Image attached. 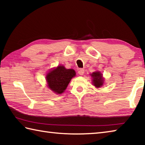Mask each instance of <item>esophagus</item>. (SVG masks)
Instances as JSON below:
<instances>
[{"instance_id": "1", "label": "esophagus", "mask_w": 145, "mask_h": 145, "mask_svg": "<svg viewBox=\"0 0 145 145\" xmlns=\"http://www.w3.org/2000/svg\"><path fill=\"white\" fill-rule=\"evenodd\" d=\"M78 73L80 75H83V74H84V69H83V68H81V69H80L79 70H78Z\"/></svg>"}]
</instances>
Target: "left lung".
Wrapping results in <instances>:
<instances>
[{"label":"left lung","mask_w":145,"mask_h":145,"mask_svg":"<svg viewBox=\"0 0 145 145\" xmlns=\"http://www.w3.org/2000/svg\"><path fill=\"white\" fill-rule=\"evenodd\" d=\"M91 75L93 77V85L97 88L101 87L103 85V77L102 73L99 72H93Z\"/></svg>","instance_id":"8db88e82"}]
</instances>
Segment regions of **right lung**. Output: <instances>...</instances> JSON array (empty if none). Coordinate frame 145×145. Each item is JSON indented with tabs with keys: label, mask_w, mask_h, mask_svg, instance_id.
Returning a JSON list of instances; mask_svg holds the SVG:
<instances>
[{
	"label": "right lung",
	"mask_w": 145,
	"mask_h": 145,
	"mask_svg": "<svg viewBox=\"0 0 145 145\" xmlns=\"http://www.w3.org/2000/svg\"><path fill=\"white\" fill-rule=\"evenodd\" d=\"M75 76L74 70L66 69L63 66H58L47 73L46 78L48 88L57 94H61L67 89L70 80Z\"/></svg>",
	"instance_id": "1"
}]
</instances>
